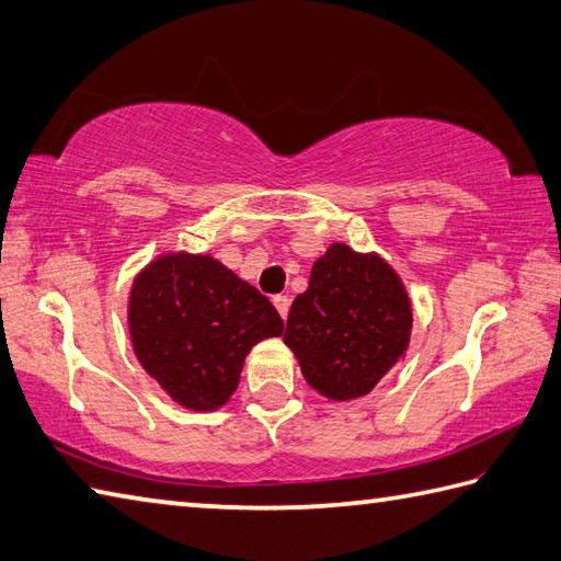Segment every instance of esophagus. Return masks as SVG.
I'll return each mask as SVG.
<instances>
[{"instance_id": "34e87169", "label": "esophagus", "mask_w": 561, "mask_h": 561, "mask_svg": "<svg viewBox=\"0 0 561 561\" xmlns=\"http://www.w3.org/2000/svg\"><path fill=\"white\" fill-rule=\"evenodd\" d=\"M272 304H274V309L279 311V316L282 318H287L289 316V296H284V294H277V296H272Z\"/></svg>"}]
</instances>
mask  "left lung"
<instances>
[{
  "mask_svg": "<svg viewBox=\"0 0 561 561\" xmlns=\"http://www.w3.org/2000/svg\"><path fill=\"white\" fill-rule=\"evenodd\" d=\"M411 299L389 262L333 243L291 304L284 343L325 399H359L405 355Z\"/></svg>",
  "mask_w": 561,
  "mask_h": 561,
  "instance_id": "obj_1",
  "label": "left lung"
}]
</instances>
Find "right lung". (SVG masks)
I'll use <instances>...</instances> for the list:
<instances>
[{"instance_id": "right-lung-1", "label": "right lung", "mask_w": 561, "mask_h": 561, "mask_svg": "<svg viewBox=\"0 0 561 561\" xmlns=\"http://www.w3.org/2000/svg\"><path fill=\"white\" fill-rule=\"evenodd\" d=\"M128 331L142 369L174 401L216 411L238 389L252 345L282 335L284 321L211 255L168 252L134 279Z\"/></svg>"}]
</instances>
